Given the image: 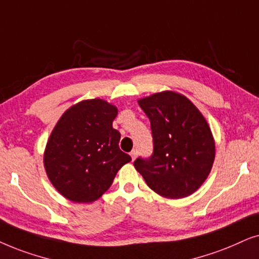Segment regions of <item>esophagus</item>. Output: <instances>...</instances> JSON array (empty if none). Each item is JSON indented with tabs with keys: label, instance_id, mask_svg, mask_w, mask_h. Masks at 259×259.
Wrapping results in <instances>:
<instances>
[{
	"label": "esophagus",
	"instance_id": "34e87169",
	"mask_svg": "<svg viewBox=\"0 0 259 259\" xmlns=\"http://www.w3.org/2000/svg\"><path fill=\"white\" fill-rule=\"evenodd\" d=\"M130 156H132L133 160H135L136 156H137V149H134L132 153H130Z\"/></svg>",
	"mask_w": 259,
	"mask_h": 259
}]
</instances>
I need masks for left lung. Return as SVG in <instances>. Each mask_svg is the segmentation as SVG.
Instances as JSON below:
<instances>
[{"label":"left lung","instance_id":"left-lung-1","mask_svg":"<svg viewBox=\"0 0 259 259\" xmlns=\"http://www.w3.org/2000/svg\"><path fill=\"white\" fill-rule=\"evenodd\" d=\"M150 120L153 154L134 165L147 185L164 198L195 192L211 171L215 146L204 116L185 96L171 91L140 99Z\"/></svg>","mask_w":259,"mask_h":259}]
</instances>
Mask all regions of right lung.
I'll use <instances>...</instances> for the list:
<instances>
[{
  "label": "right lung",
  "mask_w": 259,
  "mask_h": 259,
  "mask_svg": "<svg viewBox=\"0 0 259 259\" xmlns=\"http://www.w3.org/2000/svg\"><path fill=\"white\" fill-rule=\"evenodd\" d=\"M117 108L103 99L75 104L61 116L45 151L52 185L74 202H92L111 186L117 171L132 161L119 149L120 134L112 127Z\"/></svg>",
  "instance_id": "add662e5"
}]
</instances>
